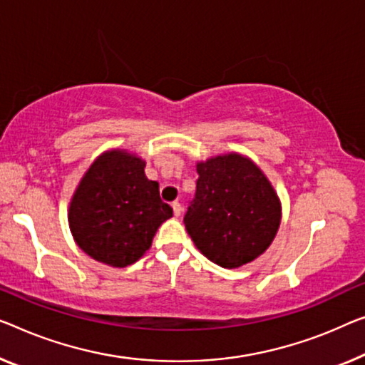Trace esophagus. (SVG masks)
<instances>
[{
  "label": "esophagus",
  "mask_w": 365,
  "mask_h": 365,
  "mask_svg": "<svg viewBox=\"0 0 365 365\" xmlns=\"http://www.w3.org/2000/svg\"><path fill=\"white\" fill-rule=\"evenodd\" d=\"M172 208H173V215H175L177 217L182 215V211H183V208H182V205L178 203V201H173L172 203Z\"/></svg>",
  "instance_id": "1"
}]
</instances>
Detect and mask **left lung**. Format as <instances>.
I'll return each mask as SVG.
<instances>
[{"instance_id":"1","label":"left lung","mask_w":365,"mask_h":365,"mask_svg":"<svg viewBox=\"0 0 365 365\" xmlns=\"http://www.w3.org/2000/svg\"><path fill=\"white\" fill-rule=\"evenodd\" d=\"M197 193L183 217L198 251L237 269L267 251L282 221L279 195L249 157L230 152L197 162Z\"/></svg>"}]
</instances>
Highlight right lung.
Masks as SVG:
<instances>
[{
    "label": "right lung",
    "instance_id": "add662e5",
    "mask_svg": "<svg viewBox=\"0 0 365 365\" xmlns=\"http://www.w3.org/2000/svg\"><path fill=\"white\" fill-rule=\"evenodd\" d=\"M144 167L145 160L124 149L103 152L70 200L68 226L75 242L110 267H128L143 257L159 226L173 215Z\"/></svg>",
    "mask_w": 365,
    "mask_h": 365
}]
</instances>
